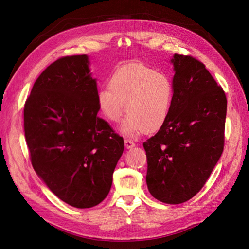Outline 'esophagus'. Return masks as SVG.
I'll return each instance as SVG.
<instances>
[{
	"label": "esophagus",
	"mask_w": 249,
	"mask_h": 249,
	"mask_svg": "<svg viewBox=\"0 0 249 249\" xmlns=\"http://www.w3.org/2000/svg\"><path fill=\"white\" fill-rule=\"evenodd\" d=\"M124 146L126 148H133L135 146V143L132 140H124Z\"/></svg>",
	"instance_id": "34e87169"
}]
</instances>
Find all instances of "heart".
I'll return each instance as SVG.
<instances>
[{
	"label": "heart",
	"mask_w": 249,
	"mask_h": 249,
	"mask_svg": "<svg viewBox=\"0 0 249 249\" xmlns=\"http://www.w3.org/2000/svg\"><path fill=\"white\" fill-rule=\"evenodd\" d=\"M97 106L111 123H118L126 112L120 132L136 137L159 130L166 123L175 102V87L167 74L141 63L118 67L96 95ZM127 106L125 107V105Z\"/></svg>",
	"instance_id": "1"
}]
</instances>
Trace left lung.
Instances as JSON below:
<instances>
[{
	"label": "left lung",
	"instance_id": "8db88e82",
	"mask_svg": "<svg viewBox=\"0 0 249 249\" xmlns=\"http://www.w3.org/2000/svg\"><path fill=\"white\" fill-rule=\"evenodd\" d=\"M175 102L155 136L143 143L149 193L164 203L192 198L206 184L224 145L227 97L198 60L175 54Z\"/></svg>",
	"mask_w": 249,
	"mask_h": 249
}]
</instances>
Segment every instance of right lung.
<instances>
[{"instance_id": "obj_1", "label": "right lung", "mask_w": 249, "mask_h": 249, "mask_svg": "<svg viewBox=\"0 0 249 249\" xmlns=\"http://www.w3.org/2000/svg\"><path fill=\"white\" fill-rule=\"evenodd\" d=\"M87 55L67 56L34 83L24 109L31 162L49 189L70 206L87 209L108 195L124 139L97 116L96 79Z\"/></svg>"}]
</instances>
